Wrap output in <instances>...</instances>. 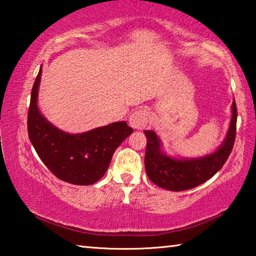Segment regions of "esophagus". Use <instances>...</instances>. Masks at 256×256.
I'll use <instances>...</instances> for the list:
<instances>
[{
  "mask_svg": "<svg viewBox=\"0 0 256 256\" xmlns=\"http://www.w3.org/2000/svg\"><path fill=\"white\" fill-rule=\"evenodd\" d=\"M128 123L133 128H144L148 123V110L146 108H140V110H134L130 115Z\"/></svg>",
  "mask_w": 256,
  "mask_h": 256,
  "instance_id": "obj_1",
  "label": "esophagus"
}]
</instances>
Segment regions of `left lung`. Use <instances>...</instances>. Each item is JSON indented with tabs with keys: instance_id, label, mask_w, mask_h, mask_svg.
Wrapping results in <instances>:
<instances>
[{
	"instance_id": "1",
	"label": "left lung",
	"mask_w": 256,
	"mask_h": 256,
	"mask_svg": "<svg viewBox=\"0 0 256 256\" xmlns=\"http://www.w3.org/2000/svg\"><path fill=\"white\" fill-rule=\"evenodd\" d=\"M236 122L237 108L234 99L226 138L214 152L200 158L170 157L162 151V141L157 134L146 130L144 166L149 180L159 188L175 192L196 188L210 180L222 170L232 152L236 136Z\"/></svg>"
}]
</instances>
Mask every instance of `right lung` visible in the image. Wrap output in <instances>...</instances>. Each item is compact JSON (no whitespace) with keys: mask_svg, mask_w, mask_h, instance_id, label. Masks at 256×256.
<instances>
[{"mask_svg":"<svg viewBox=\"0 0 256 256\" xmlns=\"http://www.w3.org/2000/svg\"><path fill=\"white\" fill-rule=\"evenodd\" d=\"M42 66L28 110V136L46 167L64 182L92 185L105 175L115 150L131 136L126 122H115L84 133L70 134L54 126L38 110Z\"/></svg>","mask_w":256,"mask_h":256,"instance_id":"obj_1","label":"right lung"}]
</instances>
